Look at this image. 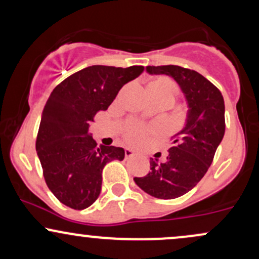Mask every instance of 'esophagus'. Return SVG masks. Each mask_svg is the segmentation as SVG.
Segmentation results:
<instances>
[{"mask_svg":"<svg viewBox=\"0 0 259 259\" xmlns=\"http://www.w3.org/2000/svg\"><path fill=\"white\" fill-rule=\"evenodd\" d=\"M135 156V153H134V151L132 150V148H125V158L129 159L132 158V157Z\"/></svg>","mask_w":259,"mask_h":259,"instance_id":"1","label":"esophagus"}]
</instances>
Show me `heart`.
Returning a JSON list of instances; mask_svg holds the SVG:
<instances>
[{
    "instance_id": "obj_1",
    "label": "heart",
    "mask_w": 259,
    "mask_h": 259,
    "mask_svg": "<svg viewBox=\"0 0 259 259\" xmlns=\"http://www.w3.org/2000/svg\"><path fill=\"white\" fill-rule=\"evenodd\" d=\"M150 85L159 91L169 92V94H171L173 96L175 95V92H177V85H175L170 79L167 78V76H160V78L154 80L153 82H151ZM144 134V127L133 126L126 132V139L129 140V141H139L140 139H142Z\"/></svg>"
}]
</instances>
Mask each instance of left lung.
<instances>
[{"label": "left lung", "instance_id": "obj_1", "mask_svg": "<svg viewBox=\"0 0 259 259\" xmlns=\"http://www.w3.org/2000/svg\"><path fill=\"white\" fill-rule=\"evenodd\" d=\"M146 70L171 76L185 95L189 111L167 159L159 163L151 158L150 173L134 181L153 197L173 200L194 189L212 164L225 133L224 99L217 86L195 70L171 64L148 65Z\"/></svg>", "mask_w": 259, "mask_h": 259}]
</instances>
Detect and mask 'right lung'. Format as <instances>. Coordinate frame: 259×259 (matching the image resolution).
I'll list each match as a JSON object with an SVG mask.
<instances>
[{"label":"right lung","instance_id":"obj_1","mask_svg":"<svg viewBox=\"0 0 259 259\" xmlns=\"http://www.w3.org/2000/svg\"><path fill=\"white\" fill-rule=\"evenodd\" d=\"M91 65L58 84L45 105L36 151L47 186L57 200L73 209H85L100 196L102 170L108 162L123 160L121 147L97 146L89 126L106 111L126 82L144 72Z\"/></svg>","mask_w":259,"mask_h":259}]
</instances>
